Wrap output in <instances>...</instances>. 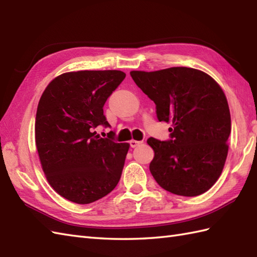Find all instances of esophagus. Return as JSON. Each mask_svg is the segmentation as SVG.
I'll use <instances>...</instances> for the list:
<instances>
[{
	"label": "esophagus",
	"instance_id": "obj_1",
	"mask_svg": "<svg viewBox=\"0 0 257 257\" xmlns=\"http://www.w3.org/2000/svg\"><path fill=\"white\" fill-rule=\"evenodd\" d=\"M130 147H132V148H136V147H138L139 145H141V141H137V140H130Z\"/></svg>",
	"mask_w": 257,
	"mask_h": 257
}]
</instances>
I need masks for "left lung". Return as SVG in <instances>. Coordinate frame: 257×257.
Segmentation results:
<instances>
[{
    "label": "left lung",
    "instance_id": "8db88e82",
    "mask_svg": "<svg viewBox=\"0 0 257 257\" xmlns=\"http://www.w3.org/2000/svg\"><path fill=\"white\" fill-rule=\"evenodd\" d=\"M156 103L159 121L171 122L170 139L149 138L155 151L150 172L169 192L196 196L221 176L227 156L231 114L221 87L209 75L189 67L130 72Z\"/></svg>",
    "mask_w": 257,
    "mask_h": 257
}]
</instances>
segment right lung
I'll list each match as a JSON object with an SVG mask.
<instances>
[{
  "instance_id": "right-lung-1",
  "label": "right lung",
  "mask_w": 257,
  "mask_h": 257,
  "mask_svg": "<svg viewBox=\"0 0 257 257\" xmlns=\"http://www.w3.org/2000/svg\"><path fill=\"white\" fill-rule=\"evenodd\" d=\"M120 70H80L53 79L38 102L35 141L43 171L56 192L88 204L118 184L129 144L101 138L94 130L110 127L103 114L108 97L124 79Z\"/></svg>"
}]
</instances>
